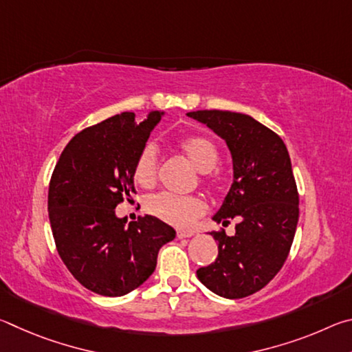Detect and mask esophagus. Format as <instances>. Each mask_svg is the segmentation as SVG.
I'll return each mask as SVG.
<instances>
[{"label":"esophagus","mask_w":352,"mask_h":352,"mask_svg":"<svg viewBox=\"0 0 352 352\" xmlns=\"http://www.w3.org/2000/svg\"><path fill=\"white\" fill-rule=\"evenodd\" d=\"M194 236L192 231H177V237L178 239H186V237Z\"/></svg>","instance_id":"esophagus-1"}]
</instances>
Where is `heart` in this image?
<instances>
[{
    "mask_svg": "<svg viewBox=\"0 0 352 352\" xmlns=\"http://www.w3.org/2000/svg\"><path fill=\"white\" fill-rule=\"evenodd\" d=\"M178 148L188 162L201 174H208L219 163V148L214 142L201 135H192L178 142ZM158 177V157L152 146H146L140 153L133 168L136 184L151 188ZM146 211L164 223L184 228L205 211L201 200L190 195H174L168 192L155 194L146 200Z\"/></svg>",
    "mask_w": 352,
    "mask_h": 352,
    "instance_id": "b5f03b06",
    "label": "heart"
}]
</instances>
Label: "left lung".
I'll use <instances>...</instances> for the list:
<instances>
[{"label": "left lung", "mask_w": 352, "mask_h": 352, "mask_svg": "<svg viewBox=\"0 0 352 352\" xmlns=\"http://www.w3.org/2000/svg\"><path fill=\"white\" fill-rule=\"evenodd\" d=\"M225 140L233 158V183L212 220L239 219L236 234L212 231L217 259L197 270L214 294L237 300L265 287L287 259L300 199L284 141L254 118L236 111L186 113Z\"/></svg>", "instance_id": "8db88e82"}]
</instances>
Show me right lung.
<instances>
[{
    "label": "right lung",
    "instance_id": "right-lung-1",
    "mask_svg": "<svg viewBox=\"0 0 352 352\" xmlns=\"http://www.w3.org/2000/svg\"><path fill=\"white\" fill-rule=\"evenodd\" d=\"M164 111L142 122L124 111L71 140L52 172L47 211L63 264L83 287L122 296L146 281L175 230L153 216L130 222L115 208L136 194L133 168Z\"/></svg>",
    "mask_w": 352,
    "mask_h": 352
}]
</instances>
